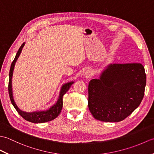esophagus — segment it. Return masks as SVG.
<instances>
[{
  "instance_id": "obj_1",
  "label": "esophagus",
  "mask_w": 154,
  "mask_h": 154,
  "mask_svg": "<svg viewBox=\"0 0 154 154\" xmlns=\"http://www.w3.org/2000/svg\"><path fill=\"white\" fill-rule=\"evenodd\" d=\"M93 71L92 69H87L85 72V77L86 79H89L91 77H93Z\"/></svg>"
}]
</instances>
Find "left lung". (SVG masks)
<instances>
[{"label": "left lung", "mask_w": 154, "mask_h": 154, "mask_svg": "<svg viewBox=\"0 0 154 154\" xmlns=\"http://www.w3.org/2000/svg\"><path fill=\"white\" fill-rule=\"evenodd\" d=\"M146 84L141 63L109 64L89 84L88 106L94 118L103 122H120L141 103Z\"/></svg>", "instance_id": "1"}]
</instances>
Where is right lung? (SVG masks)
<instances>
[{
  "label": "right lung",
  "mask_w": 154,
  "mask_h": 154,
  "mask_svg": "<svg viewBox=\"0 0 154 154\" xmlns=\"http://www.w3.org/2000/svg\"><path fill=\"white\" fill-rule=\"evenodd\" d=\"M25 43H23L22 45L19 48V50L17 51L14 61H12L11 64V69H10L9 72V82H8V93L10 99H11V103L12 105L14 106L16 110L19 113L22 118L29 121V122H33V123H44L48 122V121H51L52 120L55 119V118L57 117V116L61 112L62 107H63V97L64 94L66 93L67 91L69 89V88L72 85V84L74 83V81H70L63 84L62 85L60 94H59L58 99L57 102L55 103L54 105H52L50 109L45 110H40V111H35V112H26V111H23L17 106L16 104L15 101L14 100V97H13V92H12V75H13V71L14 69V65L16 61H17L18 58L19 57L20 55L21 54V51L22 50V48H24Z\"/></svg>",
  "instance_id": "add662e5"
}]
</instances>
